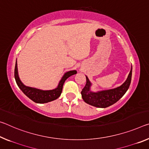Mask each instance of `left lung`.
Listing matches in <instances>:
<instances>
[{
    "instance_id": "obj_1",
    "label": "left lung",
    "mask_w": 149,
    "mask_h": 149,
    "mask_svg": "<svg viewBox=\"0 0 149 149\" xmlns=\"http://www.w3.org/2000/svg\"><path fill=\"white\" fill-rule=\"evenodd\" d=\"M86 84L81 92V97L86 103L99 108H106L112 105L119 101L128 90L131 81L132 66L126 81L121 86L116 88L92 91L91 87L92 84L86 76Z\"/></svg>"
}]
</instances>
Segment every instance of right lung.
<instances>
[{"label": "right lung", "instance_id": "right-lung-1", "mask_svg": "<svg viewBox=\"0 0 149 149\" xmlns=\"http://www.w3.org/2000/svg\"><path fill=\"white\" fill-rule=\"evenodd\" d=\"M77 74L76 70H72L65 72L59 82L58 86L56 88L51 90H42V89H37L35 87H28L25 86L20 79L18 72L17 61H16L15 69V77L16 84L19 88L22 90L24 93L28 98L32 100L34 102L37 103H46L50 102L52 101L56 100L60 96L62 91L63 84L66 79L71 75Z\"/></svg>", "mask_w": 149, "mask_h": 149}]
</instances>
